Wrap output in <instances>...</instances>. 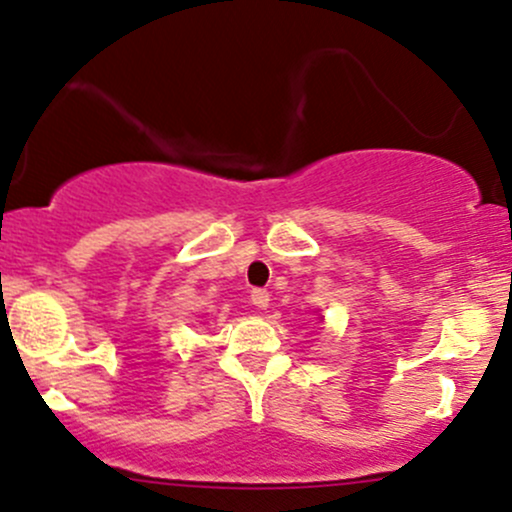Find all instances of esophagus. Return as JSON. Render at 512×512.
<instances>
[{
	"label": "esophagus",
	"mask_w": 512,
	"mask_h": 512,
	"mask_svg": "<svg viewBox=\"0 0 512 512\" xmlns=\"http://www.w3.org/2000/svg\"><path fill=\"white\" fill-rule=\"evenodd\" d=\"M251 302H254L258 310H266L268 302H271V295H268L266 288H254L251 290Z\"/></svg>",
	"instance_id": "1"
}]
</instances>
